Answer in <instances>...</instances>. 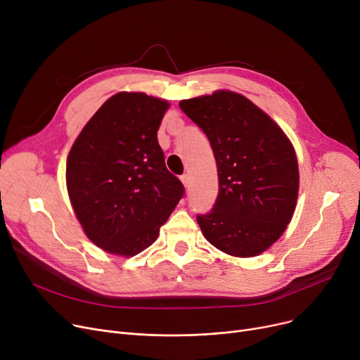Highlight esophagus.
Masks as SVG:
<instances>
[{
    "instance_id": "esophagus-1",
    "label": "esophagus",
    "mask_w": 360,
    "mask_h": 360,
    "mask_svg": "<svg viewBox=\"0 0 360 360\" xmlns=\"http://www.w3.org/2000/svg\"><path fill=\"white\" fill-rule=\"evenodd\" d=\"M181 182H182V185L186 188L188 185H190V176H188V175H182V176H181Z\"/></svg>"
}]
</instances>
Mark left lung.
Masks as SVG:
<instances>
[{
	"mask_svg": "<svg viewBox=\"0 0 360 360\" xmlns=\"http://www.w3.org/2000/svg\"><path fill=\"white\" fill-rule=\"evenodd\" d=\"M179 108L204 131L217 165L216 204L197 216L204 238L232 257L267 251L296 209L299 166L292 141L266 112L231 90L181 101Z\"/></svg>",
	"mask_w": 360,
	"mask_h": 360,
	"instance_id": "left-lung-1",
	"label": "left lung"
}]
</instances>
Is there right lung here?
<instances>
[{
    "mask_svg": "<svg viewBox=\"0 0 360 360\" xmlns=\"http://www.w3.org/2000/svg\"><path fill=\"white\" fill-rule=\"evenodd\" d=\"M169 106L141 91H120L96 110L70 150L65 181L72 210L105 252L128 258L148 248L184 194L158 141Z\"/></svg>",
    "mask_w": 360,
    "mask_h": 360,
    "instance_id": "add662e5",
    "label": "right lung"
}]
</instances>
